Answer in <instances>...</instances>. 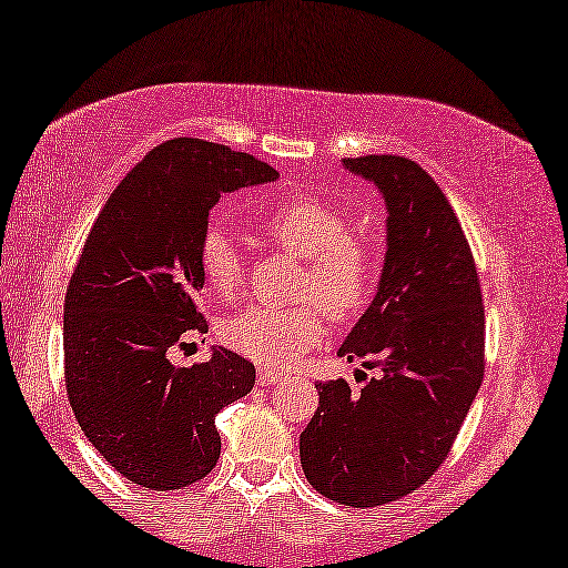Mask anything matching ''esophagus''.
<instances>
[{
  "label": "esophagus",
  "instance_id": "34e87169",
  "mask_svg": "<svg viewBox=\"0 0 568 568\" xmlns=\"http://www.w3.org/2000/svg\"><path fill=\"white\" fill-rule=\"evenodd\" d=\"M282 377V372L271 369V367H258V385H274Z\"/></svg>",
  "mask_w": 568,
  "mask_h": 568
}]
</instances>
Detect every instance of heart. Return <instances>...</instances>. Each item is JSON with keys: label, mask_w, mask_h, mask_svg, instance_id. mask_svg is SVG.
<instances>
[{"label": "heart", "mask_w": 568, "mask_h": 568, "mask_svg": "<svg viewBox=\"0 0 568 568\" xmlns=\"http://www.w3.org/2000/svg\"><path fill=\"white\" fill-rule=\"evenodd\" d=\"M268 243L302 258L294 307L253 305L222 323L224 346L263 364L290 367L325 336L323 306L333 321H354L369 307L383 276V253L369 235L352 230L341 209L313 196H290L247 214ZM199 271L209 292L235 300L245 286V255L222 224L199 240ZM317 304L322 306L316 307Z\"/></svg>", "instance_id": "heart-1"}]
</instances>
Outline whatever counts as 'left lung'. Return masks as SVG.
<instances>
[{
    "mask_svg": "<svg viewBox=\"0 0 568 568\" xmlns=\"http://www.w3.org/2000/svg\"><path fill=\"white\" fill-rule=\"evenodd\" d=\"M387 206L377 294L341 356L383 367L359 393L346 379L315 385L321 403L300 434L310 486L346 507H379L429 480L484 379V300L470 245L422 165L395 154L348 158Z\"/></svg>",
    "mask_w": 568,
    "mask_h": 568,
    "instance_id": "obj_1",
    "label": "left lung"
}]
</instances>
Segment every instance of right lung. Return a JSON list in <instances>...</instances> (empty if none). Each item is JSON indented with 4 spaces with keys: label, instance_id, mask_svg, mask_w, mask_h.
Here are the masks:
<instances>
[{
    "label": "right lung",
    "instance_id": "obj_1",
    "mask_svg": "<svg viewBox=\"0 0 568 568\" xmlns=\"http://www.w3.org/2000/svg\"><path fill=\"white\" fill-rule=\"evenodd\" d=\"M253 154L178 136L154 146L92 224L64 297V377L77 424L136 486L173 491L220 460L214 416L253 390L255 367L227 348L175 367L206 321L199 240L222 193L271 183Z\"/></svg>",
    "mask_w": 568,
    "mask_h": 568
}]
</instances>
